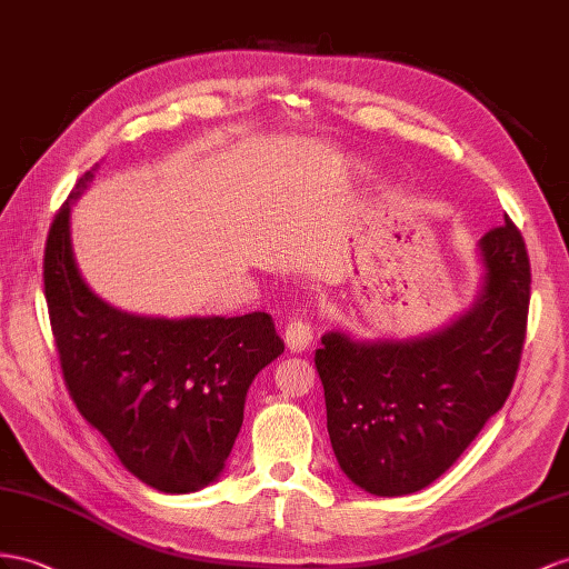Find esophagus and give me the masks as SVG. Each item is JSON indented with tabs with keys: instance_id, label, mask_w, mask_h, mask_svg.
<instances>
[{
	"instance_id": "1",
	"label": "esophagus",
	"mask_w": 569,
	"mask_h": 569,
	"mask_svg": "<svg viewBox=\"0 0 569 569\" xmlns=\"http://www.w3.org/2000/svg\"><path fill=\"white\" fill-rule=\"evenodd\" d=\"M312 333H315V329L308 319H293V322H288V327L283 331V339H286V346L290 348V353L305 351V348H308L312 341Z\"/></svg>"
}]
</instances>
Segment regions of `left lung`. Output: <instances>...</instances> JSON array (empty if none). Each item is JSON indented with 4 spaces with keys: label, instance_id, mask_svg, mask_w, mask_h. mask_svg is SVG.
I'll return each mask as SVG.
<instances>
[{
    "label": "left lung",
    "instance_id": "obj_1",
    "mask_svg": "<svg viewBox=\"0 0 569 569\" xmlns=\"http://www.w3.org/2000/svg\"><path fill=\"white\" fill-rule=\"evenodd\" d=\"M486 279L455 325L411 341H353L331 331L315 366L341 471L397 498L440 478L512 391L527 339L531 267L512 218L480 238Z\"/></svg>",
    "mask_w": 569,
    "mask_h": 569
}]
</instances>
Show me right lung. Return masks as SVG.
Here are the masks:
<instances>
[{
	"label": "right lung",
	"instance_id": "1",
	"mask_svg": "<svg viewBox=\"0 0 569 569\" xmlns=\"http://www.w3.org/2000/svg\"><path fill=\"white\" fill-rule=\"evenodd\" d=\"M57 209L42 283L64 385L122 466L160 492H192L221 473L254 375L283 353L267 312L153 319L110 308L71 254L69 203Z\"/></svg>",
	"mask_w": 569,
	"mask_h": 569
}]
</instances>
